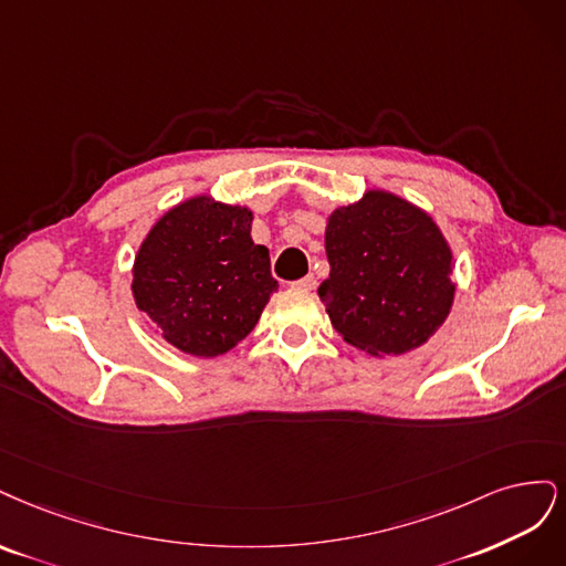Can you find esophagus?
Returning <instances> with one entry per match:
<instances>
[{
  "label": "esophagus",
  "instance_id": "obj_1",
  "mask_svg": "<svg viewBox=\"0 0 566 566\" xmlns=\"http://www.w3.org/2000/svg\"><path fill=\"white\" fill-rule=\"evenodd\" d=\"M315 286H317V280H315L313 275H307V277H303V280L291 282V289H298V291H313Z\"/></svg>",
  "mask_w": 566,
  "mask_h": 566
}]
</instances>
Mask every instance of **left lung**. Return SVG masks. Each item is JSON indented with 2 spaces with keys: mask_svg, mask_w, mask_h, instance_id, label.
Listing matches in <instances>:
<instances>
[{
  "mask_svg": "<svg viewBox=\"0 0 566 566\" xmlns=\"http://www.w3.org/2000/svg\"><path fill=\"white\" fill-rule=\"evenodd\" d=\"M329 277L317 294L353 348L405 355L421 348L451 313L453 251L432 216L371 188L326 218Z\"/></svg>",
  "mask_w": 566,
  "mask_h": 566,
  "instance_id": "8db88e82",
  "label": "left lung"
}]
</instances>
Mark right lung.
Here are the masks:
<instances>
[{
    "label": "right lung",
    "mask_w": 566,
    "mask_h": 566,
    "mask_svg": "<svg viewBox=\"0 0 566 566\" xmlns=\"http://www.w3.org/2000/svg\"><path fill=\"white\" fill-rule=\"evenodd\" d=\"M253 211L195 195L145 234L132 294L161 338L192 357L232 350L259 324L277 291L270 253L251 240Z\"/></svg>",
    "instance_id": "add662e5"
}]
</instances>
